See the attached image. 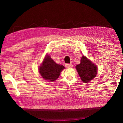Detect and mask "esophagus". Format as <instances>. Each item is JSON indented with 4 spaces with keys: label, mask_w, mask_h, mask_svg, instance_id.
I'll return each mask as SVG.
<instances>
[{
    "label": "esophagus",
    "mask_w": 123,
    "mask_h": 123,
    "mask_svg": "<svg viewBox=\"0 0 123 123\" xmlns=\"http://www.w3.org/2000/svg\"><path fill=\"white\" fill-rule=\"evenodd\" d=\"M66 67L67 68H72L73 67V64H66Z\"/></svg>",
    "instance_id": "esophagus-1"
}]
</instances>
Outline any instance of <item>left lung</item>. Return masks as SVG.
Returning a JSON list of instances; mask_svg holds the SVG:
<instances>
[{
	"label": "left lung",
	"mask_w": 123,
	"mask_h": 123,
	"mask_svg": "<svg viewBox=\"0 0 123 123\" xmlns=\"http://www.w3.org/2000/svg\"><path fill=\"white\" fill-rule=\"evenodd\" d=\"M80 61V63L75 66L76 69L82 81L88 83L96 76L98 67L84 55L81 58Z\"/></svg>",
	"instance_id": "left-lung-1"
}]
</instances>
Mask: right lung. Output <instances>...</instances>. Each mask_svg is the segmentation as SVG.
I'll list each match as a JSON object with an SVG mask.
<instances>
[{
  "mask_svg": "<svg viewBox=\"0 0 123 123\" xmlns=\"http://www.w3.org/2000/svg\"><path fill=\"white\" fill-rule=\"evenodd\" d=\"M64 68L63 66L57 64L51 59L50 55L47 54L42 63L38 67V71L44 80L53 82L59 78L60 73Z\"/></svg>",
  "mask_w": 123,
  "mask_h": 123,
  "instance_id": "obj_1",
  "label": "right lung"
}]
</instances>
